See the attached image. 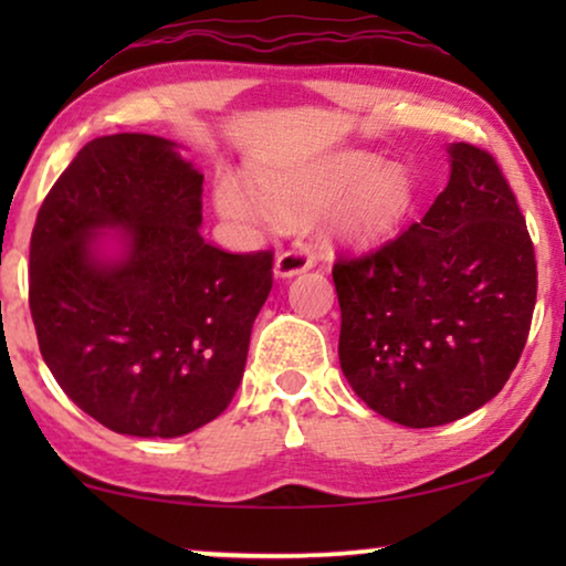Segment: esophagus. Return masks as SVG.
Wrapping results in <instances>:
<instances>
[{"mask_svg":"<svg viewBox=\"0 0 566 566\" xmlns=\"http://www.w3.org/2000/svg\"><path fill=\"white\" fill-rule=\"evenodd\" d=\"M314 268V252L306 244H296L289 252H281L275 258V277H293L298 273H306Z\"/></svg>","mask_w":566,"mask_h":566,"instance_id":"esophagus-1","label":"esophagus"}]
</instances>
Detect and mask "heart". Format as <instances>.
Returning a JSON list of instances; mask_svg holds the SVG:
<instances>
[{"label": "heart", "mask_w": 566, "mask_h": 566, "mask_svg": "<svg viewBox=\"0 0 566 566\" xmlns=\"http://www.w3.org/2000/svg\"><path fill=\"white\" fill-rule=\"evenodd\" d=\"M213 206L239 229H258L268 221L301 223L327 208L324 231L329 239L374 244L405 227L417 206V185L407 167L345 151L270 169L258 177L254 190L237 172H221Z\"/></svg>", "instance_id": "heart-1"}]
</instances>
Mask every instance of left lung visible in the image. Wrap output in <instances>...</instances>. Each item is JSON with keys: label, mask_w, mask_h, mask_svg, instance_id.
<instances>
[{"label": "left lung", "mask_w": 566, "mask_h": 566, "mask_svg": "<svg viewBox=\"0 0 566 566\" xmlns=\"http://www.w3.org/2000/svg\"><path fill=\"white\" fill-rule=\"evenodd\" d=\"M451 180L420 223L332 268L339 366L386 420L436 428L497 397L528 339L536 254L492 154L448 146Z\"/></svg>", "instance_id": "8db88e82"}]
</instances>
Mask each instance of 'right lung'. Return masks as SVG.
<instances>
[{
	"label": "right lung",
	"mask_w": 566,
	"mask_h": 566,
	"mask_svg": "<svg viewBox=\"0 0 566 566\" xmlns=\"http://www.w3.org/2000/svg\"><path fill=\"white\" fill-rule=\"evenodd\" d=\"M203 175L177 144L99 136L64 169L30 237V314L45 366L120 436L180 438L229 407L273 254L200 237Z\"/></svg>",
	"instance_id": "right-lung-1"
}]
</instances>
